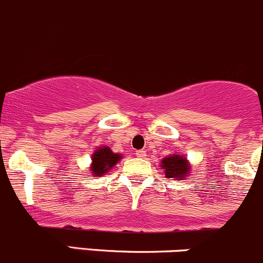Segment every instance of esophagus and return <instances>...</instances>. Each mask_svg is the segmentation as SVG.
<instances>
[{"mask_svg":"<svg viewBox=\"0 0 263 263\" xmlns=\"http://www.w3.org/2000/svg\"><path fill=\"white\" fill-rule=\"evenodd\" d=\"M136 156L137 158H145V156H146V151L145 150H137L136 151Z\"/></svg>","mask_w":263,"mask_h":263,"instance_id":"34e87169","label":"esophagus"}]
</instances>
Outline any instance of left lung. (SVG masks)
Here are the masks:
<instances>
[{
  "mask_svg": "<svg viewBox=\"0 0 263 263\" xmlns=\"http://www.w3.org/2000/svg\"><path fill=\"white\" fill-rule=\"evenodd\" d=\"M161 168L165 171V178H184L187 172L190 171V164L181 155H173L164 158L161 161Z\"/></svg>",
  "mask_w": 263,
  "mask_h": 263,
  "instance_id": "8db88e82",
  "label": "left lung"
}]
</instances>
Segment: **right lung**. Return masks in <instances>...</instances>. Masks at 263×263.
<instances>
[{
	"label": "right lung",
	"instance_id": "1",
	"mask_svg": "<svg viewBox=\"0 0 263 263\" xmlns=\"http://www.w3.org/2000/svg\"><path fill=\"white\" fill-rule=\"evenodd\" d=\"M121 160V155L115 154L108 146L100 147L99 150L92 154V164L91 172L95 176L102 177L107 172L110 171L113 165H116L117 161Z\"/></svg>",
	"mask_w": 263,
	"mask_h": 263
}]
</instances>
